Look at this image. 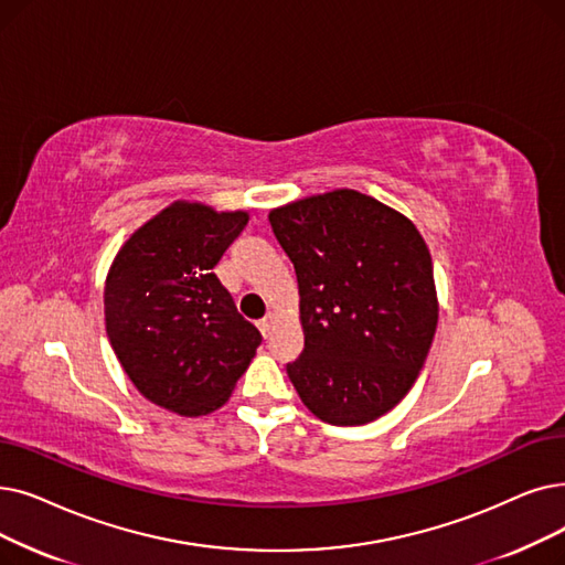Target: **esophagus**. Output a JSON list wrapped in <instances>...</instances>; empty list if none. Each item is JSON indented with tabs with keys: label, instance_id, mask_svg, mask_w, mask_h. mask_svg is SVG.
<instances>
[{
	"label": "esophagus",
	"instance_id": "1",
	"mask_svg": "<svg viewBox=\"0 0 565 565\" xmlns=\"http://www.w3.org/2000/svg\"><path fill=\"white\" fill-rule=\"evenodd\" d=\"M275 323H277V316H275V313H267L265 318H260V321H258V328H260L263 337H269V332L275 330Z\"/></svg>",
	"mask_w": 565,
	"mask_h": 565
}]
</instances>
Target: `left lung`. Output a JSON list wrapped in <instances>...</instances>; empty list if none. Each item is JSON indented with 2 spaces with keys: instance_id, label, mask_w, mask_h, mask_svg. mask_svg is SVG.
<instances>
[{
  "instance_id": "left-lung-1",
  "label": "left lung",
  "mask_w": 565,
  "mask_h": 565,
  "mask_svg": "<svg viewBox=\"0 0 565 565\" xmlns=\"http://www.w3.org/2000/svg\"><path fill=\"white\" fill-rule=\"evenodd\" d=\"M300 288L302 355L286 364L305 406L366 425L418 379L438 323L431 256L411 218L353 189L269 212Z\"/></svg>"
}]
</instances>
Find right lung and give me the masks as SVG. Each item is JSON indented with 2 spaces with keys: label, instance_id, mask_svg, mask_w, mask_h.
<instances>
[{
  "label": "right lung",
  "instance_id": "1",
  "mask_svg": "<svg viewBox=\"0 0 565 565\" xmlns=\"http://www.w3.org/2000/svg\"><path fill=\"white\" fill-rule=\"evenodd\" d=\"M247 222L242 210L178 201L108 269L106 332L121 370L142 397L186 418L226 404L263 341L214 275Z\"/></svg>",
  "mask_w": 565,
  "mask_h": 565
}]
</instances>
